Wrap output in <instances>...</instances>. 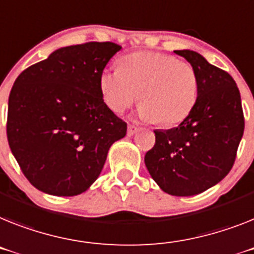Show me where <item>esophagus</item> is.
<instances>
[{
  "instance_id": "esophagus-1",
  "label": "esophagus",
  "mask_w": 254,
  "mask_h": 254,
  "mask_svg": "<svg viewBox=\"0 0 254 254\" xmlns=\"http://www.w3.org/2000/svg\"><path fill=\"white\" fill-rule=\"evenodd\" d=\"M139 130V127H135V125H127V135H129V137H133L134 134L137 133V131Z\"/></svg>"
}]
</instances>
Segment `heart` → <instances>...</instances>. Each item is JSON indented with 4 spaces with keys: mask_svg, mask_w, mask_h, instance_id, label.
Instances as JSON below:
<instances>
[{
    "mask_svg": "<svg viewBox=\"0 0 254 254\" xmlns=\"http://www.w3.org/2000/svg\"><path fill=\"white\" fill-rule=\"evenodd\" d=\"M104 104L121 114L138 99L139 116L170 127L190 116L199 97V76L187 62L157 51H135L104 68L98 77Z\"/></svg>",
    "mask_w": 254,
    "mask_h": 254,
    "instance_id": "obj_1",
    "label": "heart"
}]
</instances>
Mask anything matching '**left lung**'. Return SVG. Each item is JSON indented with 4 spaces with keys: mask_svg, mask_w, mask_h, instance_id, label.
Segmentation results:
<instances>
[{
    "mask_svg": "<svg viewBox=\"0 0 254 254\" xmlns=\"http://www.w3.org/2000/svg\"><path fill=\"white\" fill-rule=\"evenodd\" d=\"M199 76L192 112L177 127L155 130L156 142L144 156L148 173L164 192L192 196L222 181L235 163L244 133L236 82L192 50H174Z\"/></svg>",
    "mask_w": 254,
    "mask_h": 254,
    "instance_id": "obj_1",
    "label": "left lung"
}]
</instances>
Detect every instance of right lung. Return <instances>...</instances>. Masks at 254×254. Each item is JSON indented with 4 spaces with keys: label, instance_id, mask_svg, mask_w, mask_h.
<instances>
[{
    "label": "right lung",
    "instance_id": "right-lung-1",
    "mask_svg": "<svg viewBox=\"0 0 254 254\" xmlns=\"http://www.w3.org/2000/svg\"><path fill=\"white\" fill-rule=\"evenodd\" d=\"M121 46L86 42L61 48L19 74L10 91L7 140L32 186L74 196L101 174L127 123L104 104L98 77Z\"/></svg>",
    "mask_w": 254,
    "mask_h": 254
}]
</instances>
